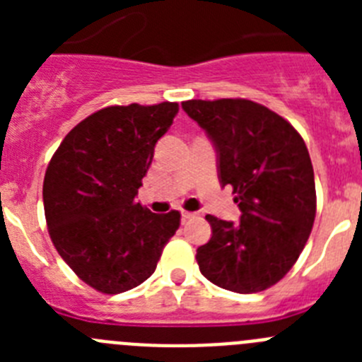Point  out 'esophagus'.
Here are the masks:
<instances>
[{
  "label": "esophagus",
  "instance_id": "esophagus-1",
  "mask_svg": "<svg viewBox=\"0 0 362 362\" xmlns=\"http://www.w3.org/2000/svg\"><path fill=\"white\" fill-rule=\"evenodd\" d=\"M196 216V212H188V210H181V217H183V221H188L192 219V217Z\"/></svg>",
  "mask_w": 362,
  "mask_h": 362
}]
</instances>
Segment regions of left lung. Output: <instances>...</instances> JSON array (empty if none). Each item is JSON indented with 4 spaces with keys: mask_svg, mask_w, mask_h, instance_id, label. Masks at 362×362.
I'll list each match as a JSON object with an SVG mask.
<instances>
[{
    "mask_svg": "<svg viewBox=\"0 0 362 362\" xmlns=\"http://www.w3.org/2000/svg\"><path fill=\"white\" fill-rule=\"evenodd\" d=\"M183 110L209 134L217 174L233 188L241 221L206 216L212 238L197 248L210 283L255 293L283 279L315 219V181L303 137L288 121L250 99H190Z\"/></svg>",
    "mask_w": 362,
    "mask_h": 362,
    "instance_id": "8db88e82",
    "label": "left lung"
}]
</instances>
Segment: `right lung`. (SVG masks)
Segmentation results:
<instances>
[{
    "mask_svg": "<svg viewBox=\"0 0 362 362\" xmlns=\"http://www.w3.org/2000/svg\"><path fill=\"white\" fill-rule=\"evenodd\" d=\"M177 103L107 107L78 123L50 159L43 204L57 254L101 293L136 288L153 274L181 214H153L137 190Z\"/></svg>",
    "mask_w": 362,
    "mask_h": 362,
    "instance_id": "obj_1",
    "label": "right lung"
}]
</instances>
